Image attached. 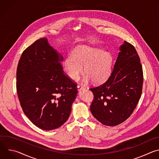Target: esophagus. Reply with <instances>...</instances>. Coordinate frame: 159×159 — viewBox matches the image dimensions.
I'll return each mask as SVG.
<instances>
[{
  "mask_svg": "<svg viewBox=\"0 0 159 159\" xmlns=\"http://www.w3.org/2000/svg\"><path fill=\"white\" fill-rule=\"evenodd\" d=\"M77 90H78V91H80V90H83V89H84V87H83V86H82L81 85H77Z\"/></svg>",
  "mask_w": 159,
  "mask_h": 159,
  "instance_id": "obj_1",
  "label": "esophagus"
}]
</instances>
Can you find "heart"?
<instances>
[{
	"label": "heart",
	"mask_w": 159,
	"mask_h": 159,
	"mask_svg": "<svg viewBox=\"0 0 159 159\" xmlns=\"http://www.w3.org/2000/svg\"><path fill=\"white\" fill-rule=\"evenodd\" d=\"M113 57L111 52L103 49L81 45L76 47L64 61V70L70 79H77L82 72L85 75L83 82L91 79L95 84L105 81L110 75Z\"/></svg>",
	"instance_id": "obj_1"
}]
</instances>
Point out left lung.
Returning <instances> with one entry per match:
<instances>
[{"label": "left lung", "mask_w": 159, "mask_h": 159, "mask_svg": "<svg viewBox=\"0 0 159 159\" xmlns=\"http://www.w3.org/2000/svg\"><path fill=\"white\" fill-rule=\"evenodd\" d=\"M143 76L134 47L124 41L112 73L102 85L90 90L94 96L90 111L104 125L114 126L126 120L140 99Z\"/></svg>", "instance_id": "left-lung-1"}]
</instances>
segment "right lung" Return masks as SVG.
<instances>
[{"mask_svg": "<svg viewBox=\"0 0 159 159\" xmlns=\"http://www.w3.org/2000/svg\"><path fill=\"white\" fill-rule=\"evenodd\" d=\"M63 56L42 38L22 54L17 69V93L26 116L44 130L57 129L69 118L77 85L63 73Z\"/></svg>", "mask_w": 159, "mask_h": 159, "instance_id": "1", "label": "right lung"}]
</instances>
